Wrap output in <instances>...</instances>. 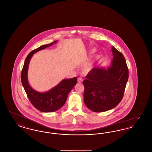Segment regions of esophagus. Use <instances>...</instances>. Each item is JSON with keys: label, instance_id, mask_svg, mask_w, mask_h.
Here are the masks:
<instances>
[{"label": "esophagus", "instance_id": "1", "mask_svg": "<svg viewBox=\"0 0 152 152\" xmlns=\"http://www.w3.org/2000/svg\"><path fill=\"white\" fill-rule=\"evenodd\" d=\"M83 81V79L81 77H79L78 79H77V81H78L79 83H82Z\"/></svg>", "mask_w": 152, "mask_h": 152}]
</instances>
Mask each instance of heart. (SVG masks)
Here are the masks:
<instances>
[{
	"instance_id": "obj_1",
	"label": "heart",
	"mask_w": 152,
	"mask_h": 152,
	"mask_svg": "<svg viewBox=\"0 0 152 152\" xmlns=\"http://www.w3.org/2000/svg\"><path fill=\"white\" fill-rule=\"evenodd\" d=\"M89 66H87V67H86V71H89Z\"/></svg>"
}]
</instances>
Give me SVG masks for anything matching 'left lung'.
Segmentation results:
<instances>
[{
  "label": "left lung",
  "instance_id": "left-lung-1",
  "mask_svg": "<svg viewBox=\"0 0 152 152\" xmlns=\"http://www.w3.org/2000/svg\"><path fill=\"white\" fill-rule=\"evenodd\" d=\"M113 60L108 69L94 68L83 81L84 101L94 112L116 107L123 99L129 70L123 53L112 47Z\"/></svg>",
  "mask_w": 152,
  "mask_h": 152
}]
</instances>
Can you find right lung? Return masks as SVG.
Instances as JSON below:
<instances>
[{
  "instance_id": "obj_1",
  "label": "right lung",
  "mask_w": 152,
  "mask_h": 152,
  "mask_svg": "<svg viewBox=\"0 0 152 152\" xmlns=\"http://www.w3.org/2000/svg\"><path fill=\"white\" fill-rule=\"evenodd\" d=\"M56 42V41H55L54 43ZM53 44V43H51L50 44L43 45L31 51L25 60L21 74L22 85L29 101L35 108L43 112H55L63 107L65 104L68 94L77 84L76 77L71 79L63 80L50 91L44 93L36 92L29 86L27 80V71L31 58L36 52L50 47Z\"/></svg>"
}]
</instances>
